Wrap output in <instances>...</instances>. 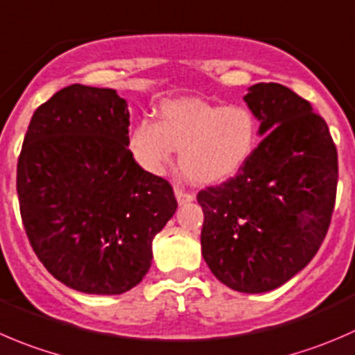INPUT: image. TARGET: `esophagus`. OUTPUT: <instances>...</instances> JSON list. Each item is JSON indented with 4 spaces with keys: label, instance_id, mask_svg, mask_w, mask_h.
Segmentation results:
<instances>
[{
    "label": "esophagus",
    "instance_id": "34e87169",
    "mask_svg": "<svg viewBox=\"0 0 355 355\" xmlns=\"http://www.w3.org/2000/svg\"><path fill=\"white\" fill-rule=\"evenodd\" d=\"M174 195H176V200H178L179 205H184V203H189L195 200V196H193L191 193H184L182 189H179V188H176Z\"/></svg>",
    "mask_w": 355,
    "mask_h": 355
}]
</instances>
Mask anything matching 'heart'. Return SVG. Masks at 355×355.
<instances>
[{"label":"heart","instance_id":"heart-1","mask_svg":"<svg viewBox=\"0 0 355 355\" xmlns=\"http://www.w3.org/2000/svg\"><path fill=\"white\" fill-rule=\"evenodd\" d=\"M257 122L245 107H219L198 98L160 105L159 121L139 119L129 131V152L141 169L160 176L179 152V167L198 184L233 176L255 148Z\"/></svg>","mask_w":355,"mask_h":355}]
</instances>
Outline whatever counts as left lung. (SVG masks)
<instances>
[{"mask_svg":"<svg viewBox=\"0 0 355 355\" xmlns=\"http://www.w3.org/2000/svg\"><path fill=\"white\" fill-rule=\"evenodd\" d=\"M262 141L238 174L207 188L202 255L241 293L285 285L321 247L335 207L338 160L326 122L288 87L259 83L243 96Z\"/></svg>","mask_w":355,"mask_h":355,"instance_id":"1","label":"left lung"}]
</instances>
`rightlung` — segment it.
Returning <instances> with one entry per match:
<instances>
[{
	"instance_id": "obj_1",
	"label": "right lung",
	"mask_w": 355,
	"mask_h": 355,
	"mask_svg": "<svg viewBox=\"0 0 355 355\" xmlns=\"http://www.w3.org/2000/svg\"><path fill=\"white\" fill-rule=\"evenodd\" d=\"M128 101L72 84L34 112L17 193L37 259L69 288L121 295L152 266V243L178 209L173 186L128 148Z\"/></svg>"
}]
</instances>
